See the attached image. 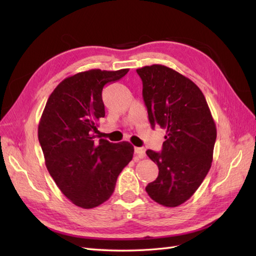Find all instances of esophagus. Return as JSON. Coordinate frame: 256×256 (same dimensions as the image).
<instances>
[{
	"mask_svg": "<svg viewBox=\"0 0 256 256\" xmlns=\"http://www.w3.org/2000/svg\"><path fill=\"white\" fill-rule=\"evenodd\" d=\"M135 154H136L140 158H144L145 157V148H135Z\"/></svg>",
	"mask_w": 256,
	"mask_h": 256,
	"instance_id": "esophagus-1",
	"label": "esophagus"
}]
</instances>
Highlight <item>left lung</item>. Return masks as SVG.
<instances>
[{"mask_svg": "<svg viewBox=\"0 0 256 256\" xmlns=\"http://www.w3.org/2000/svg\"><path fill=\"white\" fill-rule=\"evenodd\" d=\"M152 126L166 130L162 153L146 154L158 166V177L145 190L164 206H180L199 188L208 174L216 128L198 86L162 64L136 69Z\"/></svg>", "mask_w": 256, "mask_h": 256, "instance_id": "left-lung-1", "label": "left lung"}]
</instances>
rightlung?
I'll list each match as a JSON object with an SVG mask.
<instances>
[{
    "mask_svg": "<svg viewBox=\"0 0 256 256\" xmlns=\"http://www.w3.org/2000/svg\"><path fill=\"white\" fill-rule=\"evenodd\" d=\"M128 69H91L64 79L48 98L40 124L45 164L60 192L76 206L92 209L111 197L120 172L133 158L128 142H96L104 118L102 89Z\"/></svg>",
    "mask_w": 256,
    "mask_h": 256,
    "instance_id": "right-lung-1",
    "label": "right lung"
}]
</instances>
